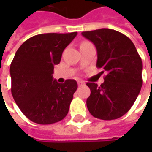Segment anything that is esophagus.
Instances as JSON below:
<instances>
[{"mask_svg": "<svg viewBox=\"0 0 152 152\" xmlns=\"http://www.w3.org/2000/svg\"><path fill=\"white\" fill-rule=\"evenodd\" d=\"M78 85H79V86H83V85H85V82L84 81H81V80H79V81H78Z\"/></svg>", "mask_w": 152, "mask_h": 152, "instance_id": "34e87169", "label": "esophagus"}]
</instances>
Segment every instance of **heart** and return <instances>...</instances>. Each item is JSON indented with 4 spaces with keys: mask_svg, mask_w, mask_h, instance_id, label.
<instances>
[{
    "mask_svg": "<svg viewBox=\"0 0 152 152\" xmlns=\"http://www.w3.org/2000/svg\"><path fill=\"white\" fill-rule=\"evenodd\" d=\"M88 43H89V42H83V43H82V44L80 45H85V44H88Z\"/></svg>",
    "mask_w": 152,
    "mask_h": 152,
    "instance_id": "obj_1",
    "label": "heart"
}]
</instances>
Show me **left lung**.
I'll use <instances>...</instances> for the list:
<instances>
[{"instance_id": "8db88e82", "label": "left lung", "mask_w": 152, "mask_h": 152, "mask_svg": "<svg viewBox=\"0 0 152 152\" xmlns=\"http://www.w3.org/2000/svg\"><path fill=\"white\" fill-rule=\"evenodd\" d=\"M82 35L96 45V67L106 73L100 86L93 82L86 84L91 89L87 108L99 119L121 118L129 111L141 89V58L130 39L114 29L85 31Z\"/></svg>"}]
</instances>
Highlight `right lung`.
<instances>
[{
  "label": "right lung",
  "instance_id": "obj_1",
  "mask_svg": "<svg viewBox=\"0 0 152 152\" xmlns=\"http://www.w3.org/2000/svg\"><path fill=\"white\" fill-rule=\"evenodd\" d=\"M77 32L34 35L17 50L10 66L12 95L21 112L39 124H51L67 116L78 88L74 79L59 84L53 79L54 66Z\"/></svg>",
  "mask_w": 152,
  "mask_h": 152
}]
</instances>
